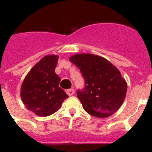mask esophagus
<instances>
[{
  "instance_id": "1",
  "label": "esophagus",
  "mask_w": 152,
  "mask_h": 152,
  "mask_svg": "<svg viewBox=\"0 0 152 152\" xmlns=\"http://www.w3.org/2000/svg\"><path fill=\"white\" fill-rule=\"evenodd\" d=\"M66 93L68 96H72V95L75 94V90H74L73 88H72V89H68L66 91Z\"/></svg>"
}]
</instances>
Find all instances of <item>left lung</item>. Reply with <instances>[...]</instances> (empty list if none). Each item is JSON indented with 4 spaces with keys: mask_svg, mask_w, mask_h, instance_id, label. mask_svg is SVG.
<instances>
[{
    "mask_svg": "<svg viewBox=\"0 0 152 152\" xmlns=\"http://www.w3.org/2000/svg\"><path fill=\"white\" fill-rule=\"evenodd\" d=\"M69 60L84 79L77 97L91 116L104 118L116 113L126 97L127 84L119 70L108 60L92 54H77Z\"/></svg>",
    "mask_w": 152,
    "mask_h": 152,
    "instance_id": "8db88e82",
    "label": "left lung"
}]
</instances>
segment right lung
Returning <instances> with one entry per match:
<instances>
[{
  "instance_id": "obj_1",
  "label": "right lung",
  "mask_w": 152,
  "mask_h": 152,
  "mask_svg": "<svg viewBox=\"0 0 152 152\" xmlns=\"http://www.w3.org/2000/svg\"><path fill=\"white\" fill-rule=\"evenodd\" d=\"M58 57L46 56L30 70L21 88V98L26 108L40 116L52 115L68 97L59 88L61 78L55 72Z\"/></svg>"
}]
</instances>
